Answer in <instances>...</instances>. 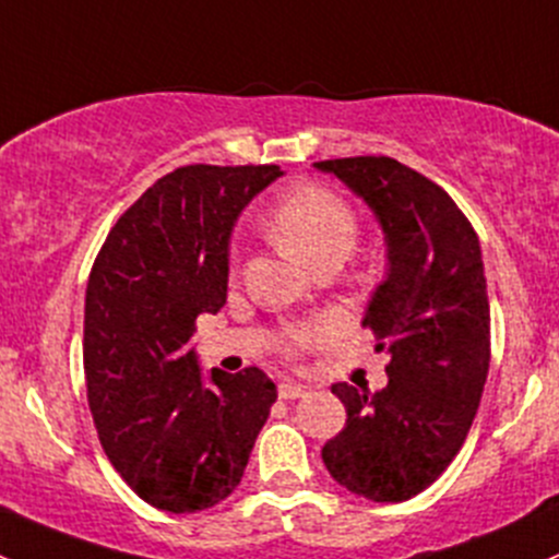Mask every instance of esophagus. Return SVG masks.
<instances>
[{"label":"esophagus","instance_id":"1","mask_svg":"<svg viewBox=\"0 0 559 559\" xmlns=\"http://www.w3.org/2000/svg\"><path fill=\"white\" fill-rule=\"evenodd\" d=\"M304 395H307V390H304L301 384H293V382H282L280 384V399L296 401V399H304Z\"/></svg>","mask_w":559,"mask_h":559}]
</instances>
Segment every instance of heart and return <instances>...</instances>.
I'll list each match as a JSON object with an SVG mask.
<instances>
[{
    "label": "heart",
    "instance_id": "heart-1",
    "mask_svg": "<svg viewBox=\"0 0 559 559\" xmlns=\"http://www.w3.org/2000/svg\"><path fill=\"white\" fill-rule=\"evenodd\" d=\"M269 226L274 237L309 269H318L320 263L342 266L358 245L360 231L353 204L331 188L314 186V182L282 193L277 204L272 206ZM328 333H331L328 322H301V325L287 328L280 344L282 355L296 358L298 349L322 342Z\"/></svg>",
    "mask_w": 559,
    "mask_h": 559
}]
</instances>
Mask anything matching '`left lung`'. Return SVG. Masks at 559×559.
I'll use <instances>...</instances> for the list:
<instances>
[{"label":"left lung","mask_w":559,"mask_h":559,"mask_svg":"<svg viewBox=\"0 0 559 559\" xmlns=\"http://www.w3.org/2000/svg\"><path fill=\"white\" fill-rule=\"evenodd\" d=\"M373 210L388 280L364 328L388 349V388L333 384L347 425L322 463L349 492L399 503L433 485L463 447L490 368V301L479 237L452 195L388 155L318 160Z\"/></svg>","instance_id":"1"}]
</instances>
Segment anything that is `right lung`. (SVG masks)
<instances>
[{"label":"right lung","mask_w":559,"mask_h":559,"mask_svg":"<svg viewBox=\"0 0 559 559\" xmlns=\"http://www.w3.org/2000/svg\"><path fill=\"white\" fill-rule=\"evenodd\" d=\"M280 166L191 164L109 228L85 290L83 366L102 450L145 503L193 514L228 498L277 401L261 368L204 382L195 318L226 304L228 237Z\"/></svg>","instance_id":"obj_1"}]
</instances>
